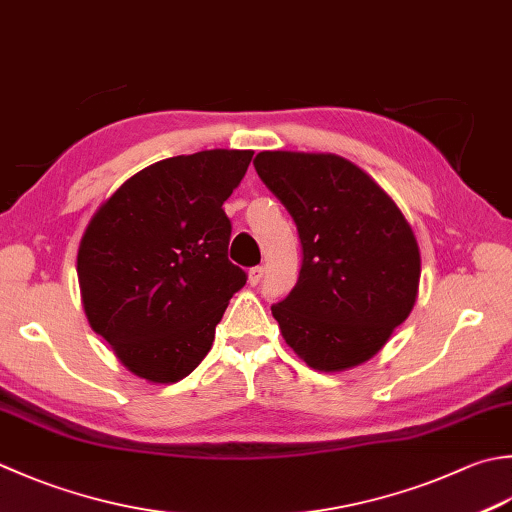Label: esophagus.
Masks as SVG:
<instances>
[{
	"label": "esophagus",
	"mask_w": 512,
	"mask_h": 512,
	"mask_svg": "<svg viewBox=\"0 0 512 512\" xmlns=\"http://www.w3.org/2000/svg\"><path fill=\"white\" fill-rule=\"evenodd\" d=\"M262 277H264V266H255V268L248 270V284L250 286H257L259 279H262Z\"/></svg>",
	"instance_id": "obj_1"
}]
</instances>
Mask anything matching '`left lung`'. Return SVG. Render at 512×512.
I'll list each match as a JSON object with an SVG mask.
<instances>
[{
	"label": "left lung",
	"mask_w": 512,
	"mask_h": 512,
	"mask_svg": "<svg viewBox=\"0 0 512 512\" xmlns=\"http://www.w3.org/2000/svg\"><path fill=\"white\" fill-rule=\"evenodd\" d=\"M255 170L295 219L299 279L273 317L299 359L339 373L375 357L419 295L408 219L373 177L333 153L264 150Z\"/></svg>",
	"instance_id": "8db88e82"
}]
</instances>
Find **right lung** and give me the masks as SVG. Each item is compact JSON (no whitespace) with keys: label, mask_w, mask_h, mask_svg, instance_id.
<instances>
[{"label":"right lung","mask_w":512,"mask_h":512,"mask_svg":"<svg viewBox=\"0 0 512 512\" xmlns=\"http://www.w3.org/2000/svg\"><path fill=\"white\" fill-rule=\"evenodd\" d=\"M253 150L213 148L139 170L95 210L77 250L90 328L150 384H175L213 346L246 273L228 262L224 202Z\"/></svg>","instance_id":"1"}]
</instances>
